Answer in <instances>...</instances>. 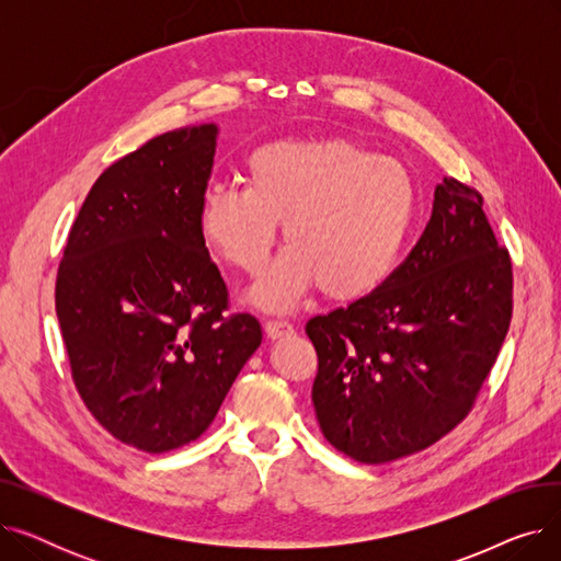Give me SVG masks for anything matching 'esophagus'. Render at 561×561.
<instances>
[{
  "mask_svg": "<svg viewBox=\"0 0 561 561\" xmlns=\"http://www.w3.org/2000/svg\"><path fill=\"white\" fill-rule=\"evenodd\" d=\"M265 334H268V339H273V341H279V339L293 334V325H290L288 320L275 318V320L265 322Z\"/></svg>",
  "mask_w": 561,
  "mask_h": 561,
  "instance_id": "1",
  "label": "esophagus"
}]
</instances>
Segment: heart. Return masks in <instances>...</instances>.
I'll return each mask as SVG.
<instances>
[{"label":"heart","mask_w":561,"mask_h":561,"mask_svg":"<svg viewBox=\"0 0 561 561\" xmlns=\"http://www.w3.org/2000/svg\"><path fill=\"white\" fill-rule=\"evenodd\" d=\"M416 218L409 172L341 138L265 142L245 161V184H214L199 197L202 245L254 275L284 220L288 245L245 293L271 313L318 288L332 302H359L396 273Z\"/></svg>","instance_id":"1"}]
</instances>
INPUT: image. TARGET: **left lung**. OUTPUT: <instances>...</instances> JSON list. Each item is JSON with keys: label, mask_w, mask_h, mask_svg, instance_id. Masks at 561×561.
<instances>
[{"label": "left lung", "mask_w": 561, "mask_h": 561, "mask_svg": "<svg viewBox=\"0 0 561 561\" xmlns=\"http://www.w3.org/2000/svg\"><path fill=\"white\" fill-rule=\"evenodd\" d=\"M510 320V254L497 248L482 195L444 176L421 241L391 279L307 322L322 434L362 463L430 448L473 407Z\"/></svg>", "instance_id": "obj_1"}]
</instances>
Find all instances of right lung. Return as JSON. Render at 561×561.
<instances>
[{
  "label": "right lung",
  "mask_w": 561,
  "mask_h": 561,
  "mask_svg": "<svg viewBox=\"0 0 561 561\" xmlns=\"http://www.w3.org/2000/svg\"><path fill=\"white\" fill-rule=\"evenodd\" d=\"M218 131L174 129L108 165L56 277L79 396L106 432L152 455L214 423L261 345L254 316L222 313L227 286L197 233Z\"/></svg>",
  "instance_id": "right-lung-1"
}]
</instances>
